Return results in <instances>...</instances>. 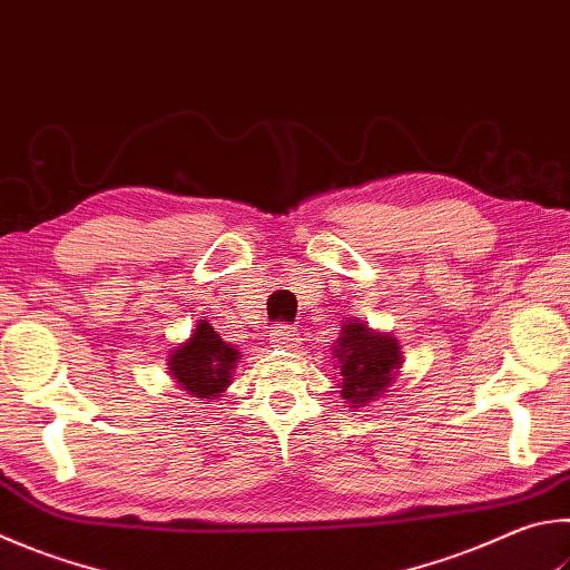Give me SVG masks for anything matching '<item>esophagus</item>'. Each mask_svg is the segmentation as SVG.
Segmentation results:
<instances>
[{"mask_svg":"<svg viewBox=\"0 0 570 570\" xmlns=\"http://www.w3.org/2000/svg\"><path fill=\"white\" fill-rule=\"evenodd\" d=\"M268 336H272L274 346H294L296 341H298L296 328L288 326V324H276Z\"/></svg>","mask_w":570,"mask_h":570,"instance_id":"esophagus-1","label":"esophagus"}]
</instances>
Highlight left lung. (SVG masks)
<instances>
[{
	"instance_id": "1",
	"label": "left lung",
	"mask_w": 570,
	"mask_h": 570,
	"mask_svg": "<svg viewBox=\"0 0 570 570\" xmlns=\"http://www.w3.org/2000/svg\"><path fill=\"white\" fill-rule=\"evenodd\" d=\"M334 368L338 371V389L348 409L368 406L384 396L403 366L399 338L389 331L371 328L366 321L346 318L334 341Z\"/></svg>"
}]
</instances>
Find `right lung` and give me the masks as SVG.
Masks as SVG:
<instances>
[{
    "label": "right lung",
    "mask_w": 570,
    "mask_h": 570,
    "mask_svg": "<svg viewBox=\"0 0 570 570\" xmlns=\"http://www.w3.org/2000/svg\"><path fill=\"white\" fill-rule=\"evenodd\" d=\"M242 351L216 334L206 318L196 321L191 336L167 356L169 376L196 401H214L232 386Z\"/></svg>",
    "instance_id": "right-lung-1"
}]
</instances>
